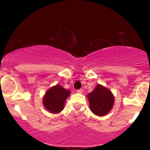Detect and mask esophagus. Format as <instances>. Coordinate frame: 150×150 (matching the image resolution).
I'll use <instances>...</instances> for the list:
<instances>
[{
  "label": "esophagus",
  "mask_w": 150,
  "mask_h": 150,
  "mask_svg": "<svg viewBox=\"0 0 150 150\" xmlns=\"http://www.w3.org/2000/svg\"><path fill=\"white\" fill-rule=\"evenodd\" d=\"M76 92L77 93H80V94H81V93H82V92H83V90H82V89H77Z\"/></svg>",
  "instance_id": "34e87169"
}]
</instances>
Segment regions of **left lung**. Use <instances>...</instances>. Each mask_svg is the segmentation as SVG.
Returning a JSON list of instances; mask_svg holds the SVG:
<instances>
[{"mask_svg":"<svg viewBox=\"0 0 150 150\" xmlns=\"http://www.w3.org/2000/svg\"><path fill=\"white\" fill-rule=\"evenodd\" d=\"M87 97L91 111L99 116L107 114L112 108L114 102V97L111 91L100 85H97Z\"/></svg>","mask_w":150,"mask_h":150,"instance_id":"8db88e82","label":"left lung"}]
</instances>
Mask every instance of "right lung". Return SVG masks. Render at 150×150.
<instances>
[{"label":"right lung","mask_w":150,"mask_h":150,"mask_svg":"<svg viewBox=\"0 0 150 150\" xmlns=\"http://www.w3.org/2000/svg\"><path fill=\"white\" fill-rule=\"evenodd\" d=\"M70 90L65 89L60 85L51 87L46 93L44 97V106L51 113L61 112L64 108L65 99L69 96Z\"/></svg>","instance_id":"add662e5"}]
</instances>
